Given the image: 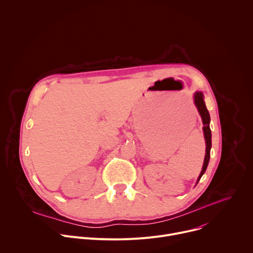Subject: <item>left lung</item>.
Returning <instances> with one entry per match:
<instances>
[{
	"mask_svg": "<svg viewBox=\"0 0 253 253\" xmlns=\"http://www.w3.org/2000/svg\"><path fill=\"white\" fill-rule=\"evenodd\" d=\"M194 103L197 107L198 112L202 118L203 121V132H204V137H205V142H206V154H205V158H204V163H203V167L201 170V173L198 177L197 183L199 182L200 178L202 177V175L204 174V172L206 171L208 162H209V158H210V149H211V130L209 127V123H210V116L208 113L207 108L205 106L204 100H203V94L201 92H196L194 95Z\"/></svg>",
	"mask_w": 253,
	"mask_h": 253,
	"instance_id": "8db88e82",
	"label": "left lung"
}]
</instances>
